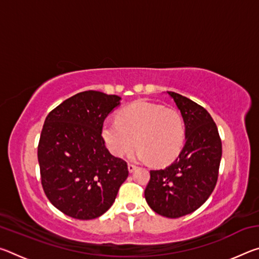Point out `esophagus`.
<instances>
[{
  "instance_id": "1",
  "label": "esophagus",
  "mask_w": 259,
  "mask_h": 259,
  "mask_svg": "<svg viewBox=\"0 0 259 259\" xmlns=\"http://www.w3.org/2000/svg\"><path fill=\"white\" fill-rule=\"evenodd\" d=\"M136 168H137V166H136V165H135V164H133V163H129V164H128V170H129V172H133V171H135Z\"/></svg>"
}]
</instances>
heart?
Here are the masks:
<instances>
[{
	"mask_svg": "<svg viewBox=\"0 0 259 259\" xmlns=\"http://www.w3.org/2000/svg\"><path fill=\"white\" fill-rule=\"evenodd\" d=\"M102 137L109 152L121 157L136 146V159L166 164L181 153L185 143V123L176 109L138 100L124 107L119 119H107Z\"/></svg>",
	"mask_w": 259,
	"mask_h": 259,
	"instance_id": "1",
	"label": "heart"
}]
</instances>
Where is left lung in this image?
<instances>
[{
    "instance_id": "1",
    "label": "left lung",
    "mask_w": 259,
    "mask_h": 259,
    "mask_svg": "<svg viewBox=\"0 0 259 259\" xmlns=\"http://www.w3.org/2000/svg\"><path fill=\"white\" fill-rule=\"evenodd\" d=\"M168 95L185 122L186 143L171 164L151 170L145 199L156 213L178 218L195 211L212 193L222 159V140L207 109L172 91Z\"/></svg>"
}]
</instances>
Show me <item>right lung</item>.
<instances>
[{"label": "right lung", "mask_w": 259, "mask_h": 259, "mask_svg": "<svg viewBox=\"0 0 259 259\" xmlns=\"http://www.w3.org/2000/svg\"><path fill=\"white\" fill-rule=\"evenodd\" d=\"M120 97L89 90L48 114L37 146L47 198L69 217L88 221L111 208L128 164L105 146L102 126Z\"/></svg>", "instance_id": "right-lung-1"}]
</instances>
